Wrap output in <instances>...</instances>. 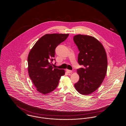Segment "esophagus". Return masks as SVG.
I'll return each instance as SVG.
<instances>
[{
  "label": "esophagus",
  "mask_w": 126,
  "mask_h": 126,
  "mask_svg": "<svg viewBox=\"0 0 126 126\" xmlns=\"http://www.w3.org/2000/svg\"><path fill=\"white\" fill-rule=\"evenodd\" d=\"M66 71L68 73H72V70H68V69H66Z\"/></svg>",
  "instance_id": "1"
}]
</instances>
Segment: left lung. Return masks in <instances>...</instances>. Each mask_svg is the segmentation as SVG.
Wrapping results in <instances>:
<instances>
[{
  "mask_svg": "<svg viewBox=\"0 0 126 126\" xmlns=\"http://www.w3.org/2000/svg\"><path fill=\"white\" fill-rule=\"evenodd\" d=\"M73 40L80 51L78 64L84 66L77 69L79 80L74 86L80 94L88 95L95 91L105 78L107 55L102 43L94 37L78 34Z\"/></svg>",
  "mask_w": 126,
  "mask_h": 126,
  "instance_id": "left-lung-1",
  "label": "left lung"
}]
</instances>
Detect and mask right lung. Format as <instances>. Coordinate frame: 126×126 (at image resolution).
<instances>
[{"mask_svg": "<svg viewBox=\"0 0 126 126\" xmlns=\"http://www.w3.org/2000/svg\"><path fill=\"white\" fill-rule=\"evenodd\" d=\"M69 34H46L42 37L30 50L28 57V70L37 90L43 94L55 90L64 69L54 68L52 62L55 49L68 37Z\"/></svg>", "mask_w": 126, "mask_h": 126, "instance_id": "obj_1", "label": "right lung"}]
</instances>
